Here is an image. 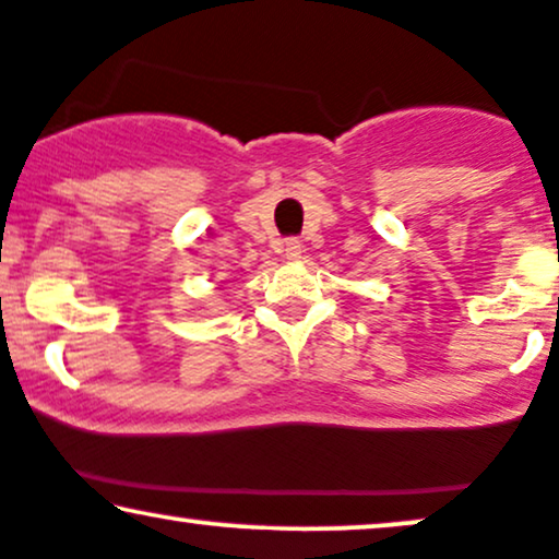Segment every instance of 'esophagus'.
I'll return each mask as SVG.
<instances>
[{"label": "esophagus", "instance_id": "34e87169", "mask_svg": "<svg viewBox=\"0 0 559 559\" xmlns=\"http://www.w3.org/2000/svg\"><path fill=\"white\" fill-rule=\"evenodd\" d=\"M282 257H285L287 261H298L302 257V243L300 240H285V246H282Z\"/></svg>", "mask_w": 559, "mask_h": 559}]
</instances>
